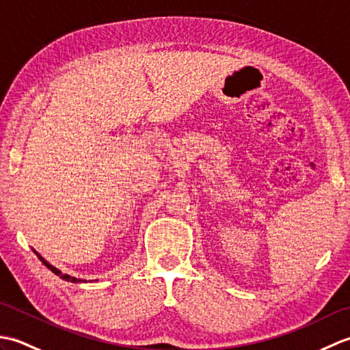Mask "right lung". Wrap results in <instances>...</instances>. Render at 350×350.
Returning <instances> with one entry per match:
<instances>
[{"label":"right lung","instance_id":"right-lung-1","mask_svg":"<svg viewBox=\"0 0 350 350\" xmlns=\"http://www.w3.org/2000/svg\"><path fill=\"white\" fill-rule=\"evenodd\" d=\"M33 251H34V250H33ZM34 252H36V256L40 258V262H42L44 266H46L49 271H52L55 275H58V277H60V278H63V280H66V281H70V282H81V281H84V280H79V278H75V277H70V275H68V273H62L60 269H57L55 266H52L51 263H48L46 260H44V258L39 254V252H37V251H34Z\"/></svg>","mask_w":350,"mask_h":350}]
</instances>
